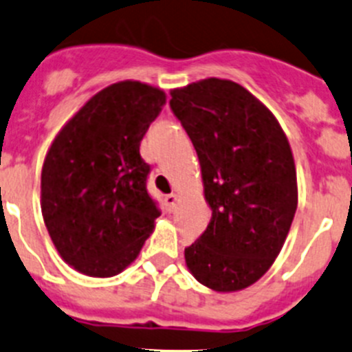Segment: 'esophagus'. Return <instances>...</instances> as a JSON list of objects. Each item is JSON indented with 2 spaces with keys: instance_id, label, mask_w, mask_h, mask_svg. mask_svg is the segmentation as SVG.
Masks as SVG:
<instances>
[{
  "instance_id": "obj_1",
  "label": "esophagus",
  "mask_w": 352,
  "mask_h": 352,
  "mask_svg": "<svg viewBox=\"0 0 352 352\" xmlns=\"http://www.w3.org/2000/svg\"><path fill=\"white\" fill-rule=\"evenodd\" d=\"M166 206H167V209L169 210H173V209H176V204H178V195H176V193H169V195H166Z\"/></svg>"
}]
</instances>
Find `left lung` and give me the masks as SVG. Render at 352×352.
Masks as SVG:
<instances>
[{
    "instance_id": "left-lung-1",
    "label": "left lung",
    "mask_w": 352,
    "mask_h": 352,
    "mask_svg": "<svg viewBox=\"0 0 352 352\" xmlns=\"http://www.w3.org/2000/svg\"><path fill=\"white\" fill-rule=\"evenodd\" d=\"M169 105L195 146L212 210L185 249L186 266L216 292L247 289L274 263L297 209L289 140L276 117L228 79L170 89Z\"/></svg>"
}]
</instances>
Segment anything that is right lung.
Listing matches in <instances>:
<instances>
[{"label": "right lung", "mask_w": 352, "mask_h": 352, "mask_svg": "<svg viewBox=\"0 0 352 352\" xmlns=\"http://www.w3.org/2000/svg\"><path fill=\"white\" fill-rule=\"evenodd\" d=\"M166 93L140 81L107 86L65 122L45 157L41 212L60 257L109 278L138 257L160 210L146 192L140 143Z\"/></svg>", "instance_id": "add662e5"}]
</instances>
